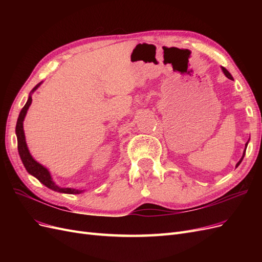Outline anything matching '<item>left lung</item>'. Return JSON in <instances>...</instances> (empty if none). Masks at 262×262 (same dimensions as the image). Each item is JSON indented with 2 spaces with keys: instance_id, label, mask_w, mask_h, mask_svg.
Listing matches in <instances>:
<instances>
[{
  "instance_id": "left-lung-1",
  "label": "left lung",
  "mask_w": 262,
  "mask_h": 262,
  "mask_svg": "<svg viewBox=\"0 0 262 262\" xmlns=\"http://www.w3.org/2000/svg\"><path fill=\"white\" fill-rule=\"evenodd\" d=\"M221 69H222V71H223V73L225 74V76L227 77V78H229V80H232V81H234V78H233V76L231 75V73H229L228 72V71L224 68V67H221ZM249 142V141H248ZM248 142H247V143H246L245 144V149H244V153H243V156H242V158H241V160H239V162L238 163H237L236 164V167H238V166H239V164L242 163V161L244 160V156H245V153H246V148H247V145H248Z\"/></svg>"
}]
</instances>
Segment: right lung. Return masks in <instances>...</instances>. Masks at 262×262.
<instances>
[{
    "label": "right lung",
    "mask_w": 262,
    "mask_h": 262,
    "mask_svg": "<svg viewBox=\"0 0 262 262\" xmlns=\"http://www.w3.org/2000/svg\"><path fill=\"white\" fill-rule=\"evenodd\" d=\"M41 84H42V82L37 84L34 89L31 90L29 96H28V99H27V102L20 110L18 119H17L16 130H15V132H16V137H17V148H18L20 160H21L24 166H25L26 170L30 173L31 176L36 177L39 181L41 182L42 185L53 190V191H57L60 193H68V194H80V193L84 192L85 190L73 189V188H62L55 184L51 177V173H50L49 169L45 167V166L41 165L40 163H38L35 158L31 156L29 149H28V146L26 143V138H25V132H24V119H25L27 110H28L29 106L31 105V101H33V99H31V95H33V93Z\"/></svg>",
    "instance_id": "right-lung-1"
}]
</instances>
